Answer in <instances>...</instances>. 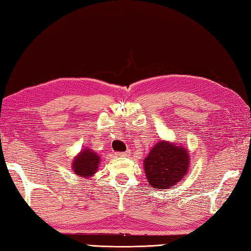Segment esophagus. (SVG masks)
I'll list each match as a JSON object with an SVG mask.
<instances>
[{
  "mask_svg": "<svg viewBox=\"0 0 251 251\" xmlns=\"http://www.w3.org/2000/svg\"><path fill=\"white\" fill-rule=\"evenodd\" d=\"M129 151H125V152H119V153H116V155L117 156H128L129 155Z\"/></svg>",
  "mask_w": 251,
  "mask_h": 251,
  "instance_id": "obj_1",
  "label": "esophagus"
}]
</instances>
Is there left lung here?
Masks as SVG:
<instances>
[{"label":"left lung","instance_id":"left-lung-1","mask_svg":"<svg viewBox=\"0 0 251 251\" xmlns=\"http://www.w3.org/2000/svg\"><path fill=\"white\" fill-rule=\"evenodd\" d=\"M189 150L177 143L159 140L143 161L148 182L153 189L168 190L189 173Z\"/></svg>","mask_w":251,"mask_h":251}]
</instances>
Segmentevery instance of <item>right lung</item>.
<instances>
[{
  "instance_id": "1",
  "label": "right lung",
  "mask_w": 251,
  "mask_h": 251,
  "mask_svg": "<svg viewBox=\"0 0 251 251\" xmlns=\"http://www.w3.org/2000/svg\"><path fill=\"white\" fill-rule=\"evenodd\" d=\"M100 164V156L97 153L85 147L81 152L74 156L72 161V170L74 175L84 179L92 178L97 173Z\"/></svg>"
}]
</instances>
